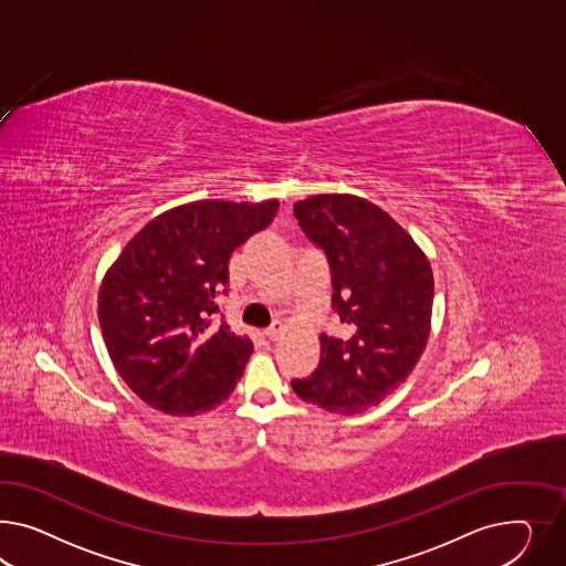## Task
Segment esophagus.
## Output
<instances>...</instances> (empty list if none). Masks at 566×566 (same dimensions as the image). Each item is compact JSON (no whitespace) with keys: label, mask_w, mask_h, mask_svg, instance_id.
<instances>
[{"label":"esophagus","mask_w":566,"mask_h":566,"mask_svg":"<svg viewBox=\"0 0 566 566\" xmlns=\"http://www.w3.org/2000/svg\"><path fill=\"white\" fill-rule=\"evenodd\" d=\"M282 332H284V323L280 322V319H275V322L265 329V336L275 342L277 337L282 336Z\"/></svg>","instance_id":"34e87169"}]
</instances>
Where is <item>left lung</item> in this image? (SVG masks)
<instances>
[{
	"instance_id": "8db88e82",
	"label": "left lung",
	"mask_w": 566,
	"mask_h": 566,
	"mask_svg": "<svg viewBox=\"0 0 566 566\" xmlns=\"http://www.w3.org/2000/svg\"><path fill=\"white\" fill-rule=\"evenodd\" d=\"M332 268L342 337L322 334L319 367L292 381L325 412H365L408 379L427 348L434 277L424 251L373 201L322 193L294 203Z\"/></svg>"
}]
</instances>
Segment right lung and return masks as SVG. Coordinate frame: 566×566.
Wrapping results in <instances>:
<instances>
[{"instance_id":"add662e5","label":"right lung","mask_w":566,"mask_h":566,"mask_svg":"<svg viewBox=\"0 0 566 566\" xmlns=\"http://www.w3.org/2000/svg\"><path fill=\"white\" fill-rule=\"evenodd\" d=\"M280 201L201 199L156 216L125 244L98 291L113 367L142 401L172 416L229 399L253 352L251 337L216 322L232 251L263 230Z\"/></svg>"}]
</instances>
